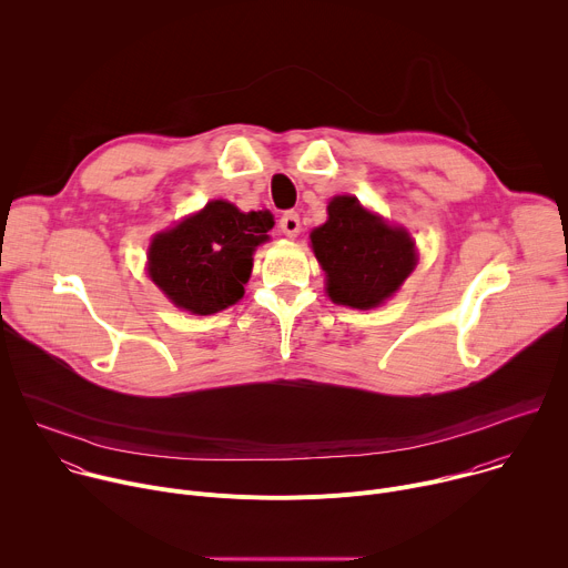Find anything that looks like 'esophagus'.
<instances>
[{"label": "esophagus", "mask_w": 568, "mask_h": 568, "mask_svg": "<svg viewBox=\"0 0 568 568\" xmlns=\"http://www.w3.org/2000/svg\"><path fill=\"white\" fill-rule=\"evenodd\" d=\"M278 229H281V233H283V235H287V237H296V235H298V231H301L298 213H294V211L283 213V215H281V220H278Z\"/></svg>", "instance_id": "obj_1"}]
</instances>
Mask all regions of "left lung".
Masks as SVG:
<instances>
[{
    "instance_id": "left-lung-1",
    "label": "left lung",
    "mask_w": 568,
    "mask_h": 568,
    "mask_svg": "<svg viewBox=\"0 0 568 568\" xmlns=\"http://www.w3.org/2000/svg\"><path fill=\"white\" fill-rule=\"evenodd\" d=\"M310 242L326 272L328 296L357 310L390 298L418 263L409 231L384 222L353 195L331 200L328 220L310 233Z\"/></svg>"
}]
</instances>
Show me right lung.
<instances>
[{
	"mask_svg": "<svg viewBox=\"0 0 568 568\" xmlns=\"http://www.w3.org/2000/svg\"><path fill=\"white\" fill-rule=\"evenodd\" d=\"M270 211L242 213L224 200L209 202L152 237L148 276L178 307L215 314L245 294L254 252L270 240Z\"/></svg>",
	"mask_w": 568,
	"mask_h": 568,
	"instance_id": "right-lung-1",
	"label": "right lung"
}]
</instances>
